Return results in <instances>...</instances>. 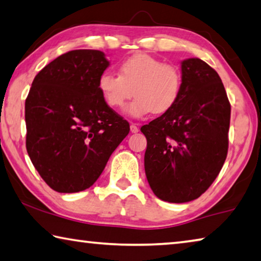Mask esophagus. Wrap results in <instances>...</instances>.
<instances>
[{
    "instance_id": "1",
    "label": "esophagus",
    "mask_w": 261,
    "mask_h": 261,
    "mask_svg": "<svg viewBox=\"0 0 261 261\" xmlns=\"http://www.w3.org/2000/svg\"><path fill=\"white\" fill-rule=\"evenodd\" d=\"M130 130H131V132L132 134H137V132L139 131V129H138V126H137L136 124H131L130 125Z\"/></svg>"
}]
</instances>
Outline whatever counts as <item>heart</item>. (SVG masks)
<instances>
[{
    "mask_svg": "<svg viewBox=\"0 0 261 261\" xmlns=\"http://www.w3.org/2000/svg\"><path fill=\"white\" fill-rule=\"evenodd\" d=\"M98 90L105 102L115 109L124 107L134 93L136 98L125 108L131 117H144L152 112L163 114L177 102L182 90V73L175 65L139 53L122 62L120 74L110 71L101 73Z\"/></svg>",
    "mask_w": 261,
    "mask_h": 261,
    "instance_id": "heart-1",
    "label": "heart"
}]
</instances>
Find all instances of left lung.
Wrapping results in <instances>:
<instances>
[{
  "label": "left lung",
  "instance_id": "8db88e82",
  "mask_svg": "<svg viewBox=\"0 0 261 261\" xmlns=\"http://www.w3.org/2000/svg\"><path fill=\"white\" fill-rule=\"evenodd\" d=\"M182 90L169 112L141 126L145 173L158 198L188 202L219 175L228 153L230 103L218 72L200 59L182 62Z\"/></svg>",
  "mask_w": 261,
  "mask_h": 261
}]
</instances>
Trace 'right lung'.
Here are the masks:
<instances>
[{
    "label": "right lung",
    "instance_id": "add662e5",
    "mask_svg": "<svg viewBox=\"0 0 261 261\" xmlns=\"http://www.w3.org/2000/svg\"><path fill=\"white\" fill-rule=\"evenodd\" d=\"M105 53L77 49L47 64L25 101L26 149L35 169L61 193L86 190L102 173L130 125L105 102L98 79Z\"/></svg>",
    "mask_w": 261,
    "mask_h": 261
}]
</instances>
